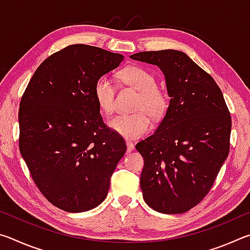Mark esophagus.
<instances>
[{"label":"esophagus","instance_id":"obj_1","mask_svg":"<svg viewBox=\"0 0 250 250\" xmlns=\"http://www.w3.org/2000/svg\"><path fill=\"white\" fill-rule=\"evenodd\" d=\"M126 143V152L130 153V152H132L134 150V145L131 141H125Z\"/></svg>","mask_w":250,"mask_h":250}]
</instances>
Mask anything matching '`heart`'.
<instances>
[{
	"instance_id": "obj_1",
	"label": "heart",
	"mask_w": 250,
	"mask_h": 250,
	"mask_svg": "<svg viewBox=\"0 0 250 250\" xmlns=\"http://www.w3.org/2000/svg\"><path fill=\"white\" fill-rule=\"evenodd\" d=\"M119 78L140 92L138 110H145L134 115H120L113 117L108 122L110 129L125 139H138L149 132L152 128V117H160L167 107V98L164 92L156 87L154 75L142 67L130 66L122 69ZM94 96L97 104L105 115L112 113L115 109L116 84L107 76H101L96 80ZM147 111V113L145 111Z\"/></svg>"
}]
</instances>
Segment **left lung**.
Instances as JSON below:
<instances>
[{"label":"left lung","mask_w":250,"mask_h":250,"mask_svg":"<svg viewBox=\"0 0 250 250\" xmlns=\"http://www.w3.org/2000/svg\"><path fill=\"white\" fill-rule=\"evenodd\" d=\"M134 61L166 77L170 104L155 132L135 149L145 159V202L163 214H181L204 198L229 152L231 119L211 76L180 50L141 52Z\"/></svg>","instance_id":"8db88e82"}]
</instances>
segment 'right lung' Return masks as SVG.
Masks as SVG:
<instances>
[{
    "mask_svg": "<svg viewBox=\"0 0 250 250\" xmlns=\"http://www.w3.org/2000/svg\"><path fill=\"white\" fill-rule=\"evenodd\" d=\"M124 58L95 46H67L42 62L21 100V154L41 193L65 211L101 204L125 153L94 96L96 80Z\"/></svg>",
    "mask_w": 250,
    "mask_h": 250,
    "instance_id": "right-lung-1",
    "label": "right lung"
}]
</instances>
